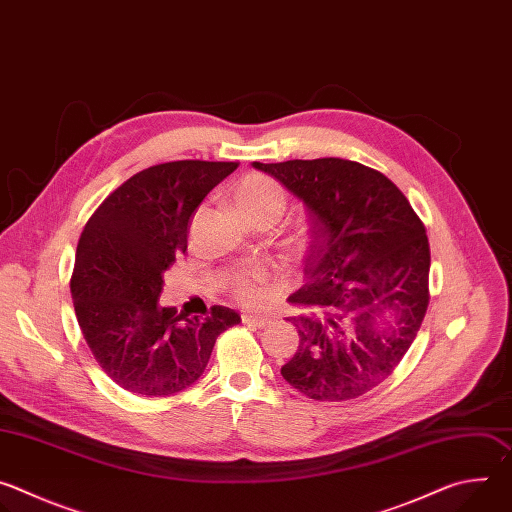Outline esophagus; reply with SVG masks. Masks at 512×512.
<instances>
[{"label":"esophagus","mask_w":512,"mask_h":512,"mask_svg":"<svg viewBox=\"0 0 512 512\" xmlns=\"http://www.w3.org/2000/svg\"><path fill=\"white\" fill-rule=\"evenodd\" d=\"M241 318H243V324H247V326H255V328H265V326H269V324H271V318H267V316H259V314H251V312H245Z\"/></svg>","instance_id":"34e87169"}]
</instances>
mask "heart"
Masks as SVG:
<instances>
[{
	"label": "heart",
	"mask_w": 512,
	"mask_h": 512,
	"mask_svg": "<svg viewBox=\"0 0 512 512\" xmlns=\"http://www.w3.org/2000/svg\"><path fill=\"white\" fill-rule=\"evenodd\" d=\"M233 200L245 221H255V218H265V216L275 218L277 221L285 210L287 198L281 184H277L273 178L263 174H247L235 186ZM267 279H269L267 273L261 269L239 273L229 283L231 294L247 306L259 304L265 298Z\"/></svg>",
	"instance_id": "obj_1"
}]
</instances>
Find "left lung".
Returning a JSON list of instances; mask_svg holds the SVG:
<instances>
[{"label":"left lung","mask_w":512,"mask_h":512,"mask_svg":"<svg viewBox=\"0 0 512 512\" xmlns=\"http://www.w3.org/2000/svg\"><path fill=\"white\" fill-rule=\"evenodd\" d=\"M310 212L306 283L289 296L300 346L283 379L316 401L381 385L415 340L429 304V241L405 194L342 158L253 162Z\"/></svg>","instance_id":"1"}]
</instances>
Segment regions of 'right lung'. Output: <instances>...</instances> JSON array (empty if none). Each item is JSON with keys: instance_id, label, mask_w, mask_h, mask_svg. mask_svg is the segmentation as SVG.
<instances>
[{"instance_id": "1", "label": "right lung", "mask_w": 512, "mask_h": 512, "mask_svg": "<svg viewBox=\"0 0 512 512\" xmlns=\"http://www.w3.org/2000/svg\"><path fill=\"white\" fill-rule=\"evenodd\" d=\"M237 162L180 160L141 170L93 212L70 294L99 367L119 387L170 397L204 373L218 334L241 322L225 306L188 318L160 306L164 271L188 247L190 218Z\"/></svg>"}]
</instances>
